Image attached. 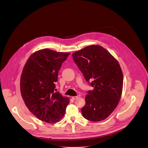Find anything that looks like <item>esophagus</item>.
<instances>
[{
	"label": "esophagus",
	"instance_id": "1",
	"mask_svg": "<svg viewBox=\"0 0 148 148\" xmlns=\"http://www.w3.org/2000/svg\"><path fill=\"white\" fill-rule=\"evenodd\" d=\"M78 97H79V96H73V97H72V99L73 100H76V99H77Z\"/></svg>",
	"mask_w": 148,
	"mask_h": 148
}]
</instances>
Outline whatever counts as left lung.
Here are the masks:
<instances>
[{
    "label": "left lung",
    "instance_id": "left-lung-1",
    "mask_svg": "<svg viewBox=\"0 0 148 148\" xmlns=\"http://www.w3.org/2000/svg\"><path fill=\"white\" fill-rule=\"evenodd\" d=\"M74 62L93 90L85 97L82 109L85 119L97 122L106 119L118 105L122 95L123 74L118 61L100 45L87 46L72 53Z\"/></svg>",
    "mask_w": 148,
    "mask_h": 148
}]
</instances>
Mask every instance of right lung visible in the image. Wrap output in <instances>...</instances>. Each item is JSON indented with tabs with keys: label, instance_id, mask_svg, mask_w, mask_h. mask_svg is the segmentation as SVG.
I'll return each instance as SVG.
<instances>
[{
	"label": "right lung",
	"instance_id": "1",
	"mask_svg": "<svg viewBox=\"0 0 148 148\" xmlns=\"http://www.w3.org/2000/svg\"><path fill=\"white\" fill-rule=\"evenodd\" d=\"M69 55L42 49L32 54L24 65L20 83L21 96L30 112L42 121H59L69 103L68 97L56 92L55 84L62 63Z\"/></svg>",
	"mask_w": 148,
	"mask_h": 148
}]
</instances>
